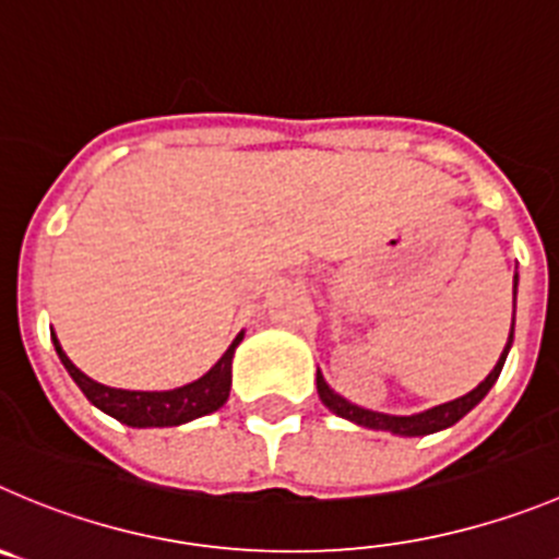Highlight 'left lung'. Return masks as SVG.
<instances>
[{
	"label": "left lung",
	"instance_id": "left-lung-1",
	"mask_svg": "<svg viewBox=\"0 0 559 559\" xmlns=\"http://www.w3.org/2000/svg\"><path fill=\"white\" fill-rule=\"evenodd\" d=\"M515 278H519V275H515ZM510 344H513V325H510V338H508V344H504V350H502V356H499L497 367L491 369V374H488V378H485L477 389H472L468 394H463V397L452 400V403L436 405V408L421 411V414H414V416H391V414H378V411L358 408V405H353V403H347L344 397H338L336 391L325 383V378H322L320 369H317V391H320V400L328 411H333V414L342 416V419H350V421H356V425L369 427V430H385V432H394V436H430V432L447 430V427H452L455 421H461L463 416H466L468 411H472L474 405H477L479 400L488 394V391H491V385L497 383L499 372H502V367H504V358H508V353H510Z\"/></svg>",
	"mask_w": 559,
	"mask_h": 559
}]
</instances>
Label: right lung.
Instances as JSON below:
<instances>
[{
	"label": "right lung",
	"instance_id": "add662e5",
	"mask_svg": "<svg viewBox=\"0 0 559 559\" xmlns=\"http://www.w3.org/2000/svg\"><path fill=\"white\" fill-rule=\"evenodd\" d=\"M242 336L245 333L239 331L237 338L228 344V350L221 356V361L209 369L203 378L170 391H129L96 383V380L87 378L82 369H76V364H71V358L62 353L55 333H51V342H55V350L57 356H60L62 367L68 369V374L74 378V383L80 385L82 394H85L98 411H104V414H109L112 419L123 421V425L129 427H176L185 425V421L198 419V416L212 414V411H217L226 403L228 391H231L234 350H237V344L242 342Z\"/></svg>",
	"mask_w": 559,
	"mask_h": 559
}]
</instances>
